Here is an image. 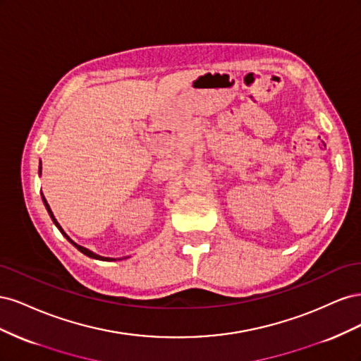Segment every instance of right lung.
Returning a JSON list of instances; mask_svg holds the SVG:
<instances>
[{
    "label": "right lung",
    "instance_id": "obj_1",
    "mask_svg": "<svg viewBox=\"0 0 361 361\" xmlns=\"http://www.w3.org/2000/svg\"><path fill=\"white\" fill-rule=\"evenodd\" d=\"M39 174H42V164H40V167H39ZM42 200H43V203H45V207H47V211H48V214H49V216L52 218V221H54V224H56L57 227H59V231L63 233V236L64 238H66L68 239V241L75 247V248H78L80 251H81V253L82 255H85V256H89V257H92V259H97V260H122L123 257H118V259H114V257H104V256H99V255H96V253H93V251L92 250H89V248H85V247H82V245H78V244H76V243H73L72 241V239L66 235V232H64L63 231V228H61V226L59 224V221L56 220V216H54V214H52V211H51V207H49V204H48V202H47V199L45 197H43V194H42ZM126 257H129V256H126ZM125 257V259H126Z\"/></svg>",
    "mask_w": 361,
    "mask_h": 361
}]
</instances>
